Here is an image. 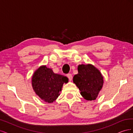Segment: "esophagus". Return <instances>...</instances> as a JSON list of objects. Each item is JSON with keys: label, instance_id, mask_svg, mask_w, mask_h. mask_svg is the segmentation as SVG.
<instances>
[{"label": "esophagus", "instance_id": "1", "mask_svg": "<svg viewBox=\"0 0 133 133\" xmlns=\"http://www.w3.org/2000/svg\"><path fill=\"white\" fill-rule=\"evenodd\" d=\"M66 76L68 78V79H69V80H70V81H71V80H72V79H73V76H72V75L71 74H68L66 75Z\"/></svg>", "mask_w": 133, "mask_h": 133}]
</instances>
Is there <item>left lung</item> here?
Instances as JSON below:
<instances>
[{
    "label": "left lung",
    "instance_id": "left-lung-1",
    "mask_svg": "<svg viewBox=\"0 0 133 133\" xmlns=\"http://www.w3.org/2000/svg\"><path fill=\"white\" fill-rule=\"evenodd\" d=\"M78 74L73 77V82L87 100L96 99L103 85V77L100 71L91 64H81L78 67Z\"/></svg>",
    "mask_w": 133,
    "mask_h": 133
}]
</instances>
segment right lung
Returning a JSON list of instances; mask_svg holds the SVG:
<instances>
[{"instance_id":"add662e5","label":"right lung","mask_w":133,"mask_h":133,"mask_svg":"<svg viewBox=\"0 0 133 133\" xmlns=\"http://www.w3.org/2000/svg\"><path fill=\"white\" fill-rule=\"evenodd\" d=\"M68 82L66 76L54 73L45 65L40 66L32 76L31 84L36 94L44 102L51 103L58 98L64 83Z\"/></svg>"}]
</instances>
